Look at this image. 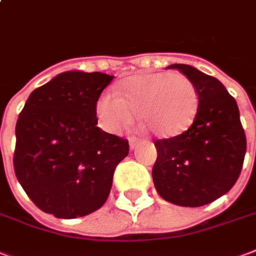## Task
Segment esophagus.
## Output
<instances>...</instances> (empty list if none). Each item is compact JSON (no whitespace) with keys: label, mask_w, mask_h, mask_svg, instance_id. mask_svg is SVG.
Listing matches in <instances>:
<instances>
[{"label":"esophagus","mask_w":256,"mask_h":256,"mask_svg":"<svg viewBox=\"0 0 256 256\" xmlns=\"http://www.w3.org/2000/svg\"><path fill=\"white\" fill-rule=\"evenodd\" d=\"M128 142H130V150H135L136 147H138V144H139V140H138V139H130Z\"/></svg>","instance_id":"1"}]
</instances>
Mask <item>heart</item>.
<instances>
[{"instance_id": "1", "label": "heart", "mask_w": 256, "mask_h": 256, "mask_svg": "<svg viewBox=\"0 0 256 256\" xmlns=\"http://www.w3.org/2000/svg\"><path fill=\"white\" fill-rule=\"evenodd\" d=\"M198 110V93L180 72H147L128 76L120 94L105 92L97 101V116L110 134H118L135 120L136 113L150 132L159 138L182 134L193 124Z\"/></svg>"}]
</instances>
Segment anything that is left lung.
<instances>
[{
  "mask_svg": "<svg viewBox=\"0 0 256 256\" xmlns=\"http://www.w3.org/2000/svg\"><path fill=\"white\" fill-rule=\"evenodd\" d=\"M167 68H176L193 82L198 110L184 134L155 142L154 185L168 202L197 208L220 198L236 184L247 146L244 130L238 104L220 80L189 64Z\"/></svg>",
  "mask_w": 256,
  "mask_h": 256,
  "instance_id": "1",
  "label": "left lung"
}]
</instances>
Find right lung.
<instances>
[{"label":"right lung","instance_id":"1","mask_svg":"<svg viewBox=\"0 0 256 256\" xmlns=\"http://www.w3.org/2000/svg\"><path fill=\"white\" fill-rule=\"evenodd\" d=\"M114 78L71 70L34 89L16 124L14 172L43 212L76 218L96 212L110 193L128 140L97 126L96 105Z\"/></svg>","mask_w":256,"mask_h":256}]
</instances>
